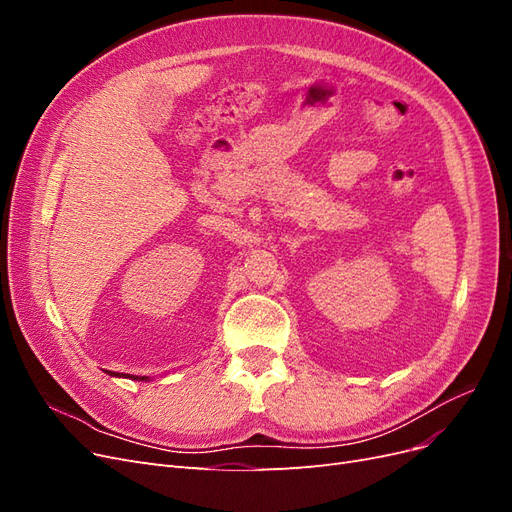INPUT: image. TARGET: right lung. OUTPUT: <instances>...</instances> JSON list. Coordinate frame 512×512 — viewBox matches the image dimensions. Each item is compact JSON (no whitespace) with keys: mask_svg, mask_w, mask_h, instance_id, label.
<instances>
[{"mask_svg":"<svg viewBox=\"0 0 512 512\" xmlns=\"http://www.w3.org/2000/svg\"><path fill=\"white\" fill-rule=\"evenodd\" d=\"M106 374L108 376H117V378H130V380H145V382L149 380L147 376H130V374L128 376H121V374H117V371H106Z\"/></svg>","mask_w":512,"mask_h":512,"instance_id":"1","label":"right lung"}]
</instances>
